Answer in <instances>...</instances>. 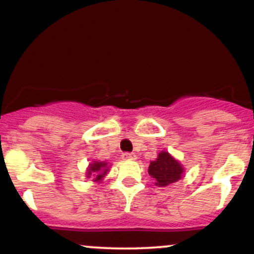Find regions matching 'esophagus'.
Wrapping results in <instances>:
<instances>
[{
  "mask_svg": "<svg viewBox=\"0 0 254 254\" xmlns=\"http://www.w3.org/2000/svg\"><path fill=\"white\" fill-rule=\"evenodd\" d=\"M122 157H123L124 160H135L136 155L133 153H123Z\"/></svg>",
  "mask_w": 254,
  "mask_h": 254,
  "instance_id": "obj_1",
  "label": "esophagus"
}]
</instances>
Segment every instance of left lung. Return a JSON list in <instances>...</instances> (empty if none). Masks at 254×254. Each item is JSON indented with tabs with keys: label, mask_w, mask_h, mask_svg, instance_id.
I'll return each mask as SVG.
<instances>
[{
	"label": "left lung",
	"mask_w": 254,
	"mask_h": 254,
	"mask_svg": "<svg viewBox=\"0 0 254 254\" xmlns=\"http://www.w3.org/2000/svg\"><path fill=\"white\" fill-rule=\"evenodd\" d=\"M184 167L179 160L171 155L168 151L162 150L157 154L154 161H150L148 173L155 180V185L168 186L180 180L184 176Z\"/></svg>",
	"instance_id": "8db88e82"
}]
</instances>
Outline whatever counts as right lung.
<instances>
[{"label":"right lung","mask_w":254,"mask_h":254,"mask_svg":"<svg viewBox=\"0 0 254 254\" xmlns=\"http://www.w3.org/2000/svg\"><path fill=\"white\" fill-rule=\"evenodd\" d=\"M110 171V165L106 161H92L86 171L87 178H93L94 183H100L107 172Z\"/></svg>","instance_id":"1"}]
</instances>
